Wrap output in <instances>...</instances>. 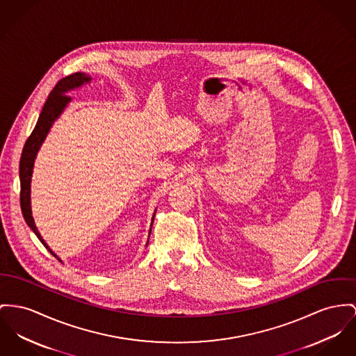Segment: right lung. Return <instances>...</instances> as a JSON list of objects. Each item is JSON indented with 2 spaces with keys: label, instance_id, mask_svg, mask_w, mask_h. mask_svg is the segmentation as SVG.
<instances>
[{
  "label": "right lung",
  "instance_id": "add662e5",
  "mask_svg": "<svg viewBox=\"0 0 356 356\" xmlns=\"http://www.w3.org/2000/svg\"><path fill=\"white\" fill-rule=\"evenodd\" d=\"M90 76L83 74V72H74L65 78H62L55 88L51 90V93L48 95L47 101L42 109V113L38 119V122L32 131V134L29 135V138L26 139L22 152V158H20V205H22V212L24 216L25 222L29 225V228L35 232V235L39 237V240L43 243V245L47 248L48 251L58 258L46 244V241L42 238L33 217L31 212V177H32V168H33V162L36 158V154L42 145V143L44 140L46 135L52 125V122L58 119V116L62 113V111L66 108V105L70 102V95H66L70 89L78 88L81 85H83L85 82H89ZM154 220V217H152ZM151 232V229H149Z\"/></svg>",
  "mask_w": 356,
  "mask_h": 356
}]
</instances>
